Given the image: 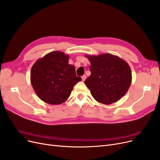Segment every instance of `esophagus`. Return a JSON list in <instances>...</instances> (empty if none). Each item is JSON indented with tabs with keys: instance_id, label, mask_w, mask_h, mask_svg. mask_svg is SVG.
<instances>
[{
	"instance_id": "esophagus-1",
	"label": "esophagus",
	"mask_w": 160,
	"mask_h": 160,
	"mask_svg": "<svg viewBox=\"0 0 160 160\" xmlns=\"http://www.w3.org/2000/svg\"><path fill=\"white\" fill-rule=\"evenodd\" d=\"M81 78H82V81H85V80L86 78H87V77H86V75H82Z\"/></svg>"
}]
</instances>
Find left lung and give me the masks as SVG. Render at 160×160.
<instances>
[{
    "label": "left lung",
    "instance_id": "obj_1",
    "mask_svg": "<svg viewBox=\"0 0 160 160\" xmlns=\"http://www.w3.org/2000/svg\"><path fill=\"white\" fill-rule=\"evenodd\" d=\"M91 62V75L85 84L93 98L104 104L120 100L131 84V70L124 60L112 54L85 55Z\"/></svg>",
    "mask_w": 160,
    "mask_h": 160
}]
</instances>
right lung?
<instances>
[{"label": "right lung", "mask_w": 160, "mask_h": 160, "mask_svg": "<svg viewBox=\"0 0 160 160\" xmlns=\"http://www.w3.org/2000/svg\"><path fill=\"white\" fill-rule=\"evenodd\" d=\"M68 55L54 51L37 60L31 70V82L37 95L46 103L62 104L71 94L73 86L81 81L75 67L69 64Z\"/></svg>", "instance_id": "1"}]
</instances>
